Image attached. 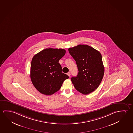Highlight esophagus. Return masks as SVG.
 Masks as SVG:
<instances>
[{
    "mask_svg": "<svg viewBox=\"0 0 133 133\" xmlns=\"http://www.w3.org/2000/svg\"><path fill=\"white\" fill-rule=\"evenodd\" d=\"M67 75L69 76H70V72H69L68 73H67Z\"/></svg>",
    "mask_w": 133,
    "mask_h": 133,
    "instance_id": "1",
    "label": "esophagus"
}]
</instances>
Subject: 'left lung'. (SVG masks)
I'll return each instance as SVG.
<instances>
[{
    "label": "left lung",
    "mask_w": 133,
    "mask_h": 133,
    "mask_svg": "<svg viewBox=\"0 0 133 133\" xmlns=\"http://www.w3.org/2000/svg\"><path fill=\"white\" fill-rule=\"evenodd\" d=\"M68 50L78 70L77 76L71 78L74 87L84 95L94 91L100 85L104 73L102 55L88 45L79 44Z\"/></svg>",
    "instance_id": "obj_1"
}]
</instances>
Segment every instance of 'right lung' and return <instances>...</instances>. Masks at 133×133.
<instances>
[{"label":"right lung","instance_id":"add662e5","mask_svg":"<svg viewBox=\"0 0 133 133\" xmlns=\"http://www.w3.org/2000/svg\"><path fill=\"white\" fill-rule=\"evenodd\" d=\"M65 53L64 49L47 48L33 57L31 80L42 94L47 96L54 94L61 88L63 81L69 78L62 72V67L58 63Z\"/></svg>","mask_w":133,"mask_h":133}]
</instances>
